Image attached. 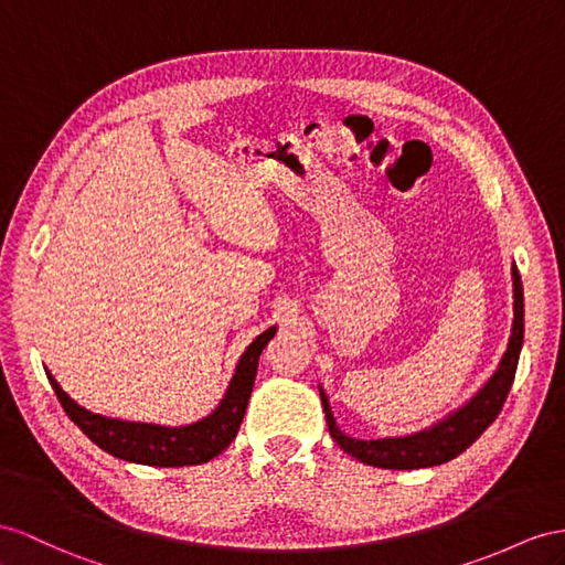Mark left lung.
Instances as JSON below:
<instances>
[{
    "mask_svg": "<svg viewBox=\"0 0 565 565\" xmlns=\"http://www.w3.org/2000/svg\"><path fill=\"white\" fill-rule=\"evenodd\" d=\"M511 279H513V324H511L509 343H505V351L499 360L497 370L489 374V380L477 388V392L462 403V406L444 415L441 420L431 423L429 427L411 431V434H401V437L355 439V437H349L345 431H341V427L337 425V417L329 406V396L320 384V398L324 406L331 439H334L345 454L358 458L360 462H365V466L384 468V470L434 468L466 451V448L497 420L503 401L511 392L520 349H523L525 308H523V284H520L515 263L511 267Z\"/></svg>",
    "mask_w": 565,
    "mask_h": 565,
    "instance_id": "left-lung-1",
    "label": "left lung"
}]
</instances>
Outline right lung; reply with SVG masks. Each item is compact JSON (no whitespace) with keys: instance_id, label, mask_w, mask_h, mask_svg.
I'll use <instances>...</instances> for the list:
<instances>
[{"instance_id":"right-lung-1","label":"right lung","mask_w":565,"mask_h":565,"mask_svg":"<svg viewBox=\"0 0 565 565\" xmlns=\"http://www.w3.org/2000/svg\"><path fill=\"white\" fill-rule=\"evenodd\" d=\"M277 334V324L265 329L263 334L243 351L238 358L236 370L231 374V382L216 408L200 417L191 425H154V423H131L119 420V417H107L78 406L64 388L47 372V380L60 398L66 415L83 429L85 437L97 444L103 451L114 458L128 462H140V466L154 468H183V466H202V462L220 456L224 448L236 439L238 427L243 423L248 398L253 394L255 374L259 355L267 349V343Z\"/></svg>"}]
</instances>
